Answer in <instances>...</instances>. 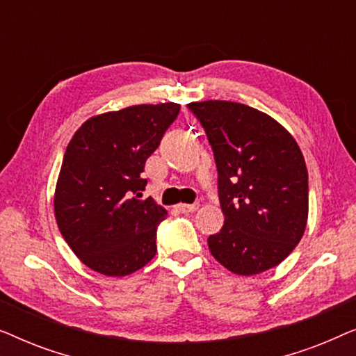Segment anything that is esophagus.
Here are the masks:
<instances>
[{"label": "esophagus", "instance_id": "34e87169", "mask_svg": "<svg viewBox=\"0 0 356 356\" xmlns=\"http://www.w3.org/2000/svg\"><path fill=\"white\" fill-rule=\"evenodd\" d=\"M177 209L181 213H191V212L197 211V206L196 204H178Z\"/></svg>", "mask_w": 356, "mask_h": 356}]
</instances>
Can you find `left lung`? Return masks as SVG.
I'll use <instances>...</instances> for the list:
<instances>
[{"label":"left lung","mask_w":356,"mask_h":356,"mask_svg":"<svg viewBox=\"0 0 356 356\" xmlns=\"http://www.w3.org/2000/svg\"><path fill=\"white\" fill-rule=\"evenodd\" d=\"M212 145L225 222L209 250L233 274L279 266L308 222V170L289 131L252 106L227 100L191 102Z\"/></svg>","instance_id":"8db88e82"}]
</instances>
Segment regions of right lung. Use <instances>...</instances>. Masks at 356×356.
Listing matches in <instances>:
<instances>
[{
    "label": "right lung",
    "mask_w": 356,
    "mask_h": 356,
    "mask_svg": "<svg viewBox=\"0 0 356 356\" xmlns=\"http://www.w3.org/2000/svg\"><path fill=\"white\" fill-rule=\"evenodd\" d=\"M179 104L133 105L92 116L67 144L58 175L55 218L72 252L92 270L124 277L157 252L167 211L152 197L144 165L177 120Z\"/></svg>",
    "instance_id": "right-lung-1"
}]
</instances>
